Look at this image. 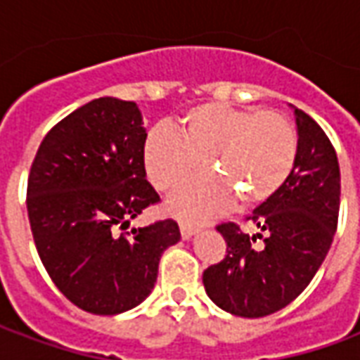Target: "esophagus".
Wrapping results in <instances>:
<instances>
[{
    "mask_svg": "<svg viewBox=\"0 0 360 360\" xmlns=\"http://www.w3.org/2000/svg\"><path fill=\"white\" fill-rule=\"evenodd\" d=\"M196 231H198L196 227L187 226V224H181V237H183V239H191L193 235H196Z\"/></svg>",
    "mask_w": 360,
    "mask_h": 360,
    "instance_id": "obj_1",
    "label": "esophagus"
}]
</instances>
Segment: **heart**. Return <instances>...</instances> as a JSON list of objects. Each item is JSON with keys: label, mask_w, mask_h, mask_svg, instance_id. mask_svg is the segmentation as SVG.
I'll return each instance as SVG.
<instances>
[{"label": "heart", "mask_w": 360, "mask_h": 360, "mask_svg": "<svg viewBox=\"0 0 360 360\" xmlns=\"http://www.w3.org/2000/svg\"><path fill=\"white\" fill-rule=\"evenodd\" d=\"M142 158L158 191L181 187L208 165L243 204L255 206L270 200L293 172L297 133L278 111L200 103L183 113L179 133L152 129ZM223 184L210 177L195 181L169 196L165 210L191 224L218 218L233 200Z\"/></svg>", "instance_id": "b5f03b06"}]
</instances>
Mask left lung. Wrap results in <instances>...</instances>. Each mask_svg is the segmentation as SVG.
<instances>
[{"label": "left lung", "instance_id": "1", "mask_svg": "<svg viewBox=\"0 0 360 360\" xmlns=\"http://www.w3.org/2000/svg\"><path fill=\"white\" fill-rule=\"evenodd\" d=\"M293 110L297 160L283 187L249 218L260 233L249 237L235 224L218 226L227 255L202 274L208 297L235 316H268L295 301L324 262L338 229L335 150L314 119ZM257 236L265 241L262 248L252 245Z\"/></svg>", "mask_w": 360, "mask_h": 360}]
</instances>
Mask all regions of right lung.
<instances>
[{
	"label": "right lung",
	"instance_id": "add662e5",
	"mask_svg": "<svg viewBox=\"0 0 360 360\" xmlns=\"http://www.w3.org/2000/svg\"><path fill=\"white\" fill-rule=\"evenodd\" d=\"M146 129L134 102L98 98L44 136L28 175L27 210L44 268L92 314H121L154 289L158 264L179 243L173 219L133 227L160 196L146 181Z\"/></svg>",
	"mask_w": 360,
	"mask_h": 360
}]
</instances>
